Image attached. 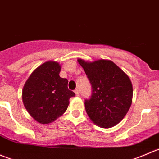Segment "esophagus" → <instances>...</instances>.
Listing matches in <instances>:
<instances>
[{"mask_svg":"<svg viewBox=\"0 0 159 159\" xmlns=\"http://www.w3.org/2000/svg\"><path fill=\"white\" fill-rule=\"evenodd\" d=\"M75 94H76V96L79 95V91H78V89H75Z\"/></svg>","mask_w":159,"mask_h":159,"instance_id":"1","label":"esophagus"}]
</instances>
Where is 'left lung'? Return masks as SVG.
<instances>
[{
  "label": "left lung",
  "mask_w": 159,
  "mask_h": 159,
  "mask_svg": "<svg viewBox=\"0 0 159 159\" xmlns=\"http://www.w3.org/2000/svg\"><path fill=\"white\" fill-rule=\"evenodd\" d=\"M78 61L91 85V97L84 100L88 115L99 127L116 125L125 116L132 102V84L129 76L111 61L91 63Z\"/></svg>",
  "instance_id": "obj_1"
}]
</instances>
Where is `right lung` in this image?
<instances>
[{
	"label": "right lung",
	"mask_w": 159,
	"mask_h": 159,
	"mask_svg": "<svg viewBox=\"0 0 159 159\" xmlns=\"http://www.w3.org/2000/svg\"><path fill=\"white\" fill-rule=\"evenodd\" d=\"M60 71L57 62H45L30 75L24 86L25 108L41 124H48L61 116L68 108L70 98L75 95L68 89V79L59 76Z\"/></svg>",
	"instance_id": "right-lung-1"
}]
</instances>
